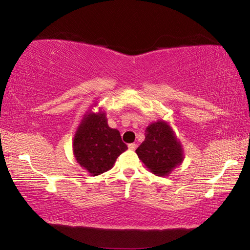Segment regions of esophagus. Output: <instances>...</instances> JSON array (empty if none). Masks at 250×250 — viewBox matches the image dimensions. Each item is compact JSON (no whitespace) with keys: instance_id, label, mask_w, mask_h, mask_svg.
<instances>
[{"instance_id":"1","label":"esophagus","mask_w":250,"mask_h":250,"mask_svg":"<svg viewBox=\"0 0 250 250\" xmlns=\"http://www.w3.org/2000/svg\"><path fill=\"white\" fill-rule=\"evenodd\" d=\"M137 145H135V143H130V145L128 146V147H129V150H135V149H137Z\"/></svg>"}]
</instances>
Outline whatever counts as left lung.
Wrapping results in <instances>:
<instances>
[{"instance_id":"8db88e82","label":"left lung","mask_w":250,"mask_h":250,"mask_svg":"<svg viewBox=\"0 0 250 250\" xmlns=\"http://www.w3.org/2000/svg\"><path fill=\"white\" fill-rule=\"evenodd\" d=\"M135 152L147 170L158 176H167L184 160L183 146L164 120L147 125L145 141Z\"/></svg>"}]
</instances>
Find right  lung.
I'll list each match as a JSON object with an SVG mask.
<instances>
[{
    "instance_id": "obj_1",
    "label": "right lung",
    "mask_w": 250,
    "mask_h": 250,
    "mask_svg": "<svg viewBox=\"0 0 250 250\" xmlns=\"http://www.w3.org/2000/svg\"><path fill=\"white\" fill-rule=\"evenodd\" d=\"M128 146L120 132L108 125L105 112L88 110L76 131L73 152L77 163L91 176L107 172Z\"/></svg>"
}]
</instances>
